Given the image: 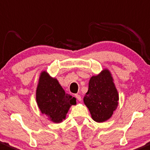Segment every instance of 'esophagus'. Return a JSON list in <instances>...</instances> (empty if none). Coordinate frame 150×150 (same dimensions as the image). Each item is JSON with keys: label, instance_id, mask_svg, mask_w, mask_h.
I'll return each instance as SVG.
<instances>
[{"label": "esophagus", "instance_id": "34e87169", "mask_svg": "<svg viewBox=\"0 0 150 150\" xmlns=\"http://www.w3.org/2000/svg\"><path fill=\"white\" fill-rule=\"evenodd\" d=\"M75 98H76L77 100H79V101H81V96H80V95H79V94H76V95H75Z\"/></svg>", "mask_w": 150, "mask_h": 150}]
</instances>
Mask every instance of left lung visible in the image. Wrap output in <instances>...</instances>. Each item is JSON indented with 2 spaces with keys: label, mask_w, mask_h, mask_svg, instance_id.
<instances>
[{
  "label": "left lung",
  "mask_w": 150,
  "mask_h": 150,
  "mask_svg": "<svg viewBox=\"0 0 150 150\" xmlns=\"http://www.w3.org/2000/svg\"><path fill=\"white\" fill-rule=\"evenodd\" d=\"M83 100L95 121L103 123L111 118L118 107L119 95L108 69L91 77Z\"/></svg>",
  "instance_id": "obj_1"
}]
</instances>
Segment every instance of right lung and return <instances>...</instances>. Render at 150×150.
Instances as JSON below:
<instances>
[{"label": "right lung", "instance_id": "obj_1", "mask_svg": "<svg viewBox=\"0 0 150 150\" xmlns=\"http://www.w3.org/2000/svg\"><path fill=\"white\" fill-rule=\"evenodd\" d=\"M36 101L40 110L55 123L66 119L71 106L76 104V99L66 94L57 79L46 71L40 73L36 89Z\"/></svg>", "mask_w": 150, "mask_h": 150}]
</instances>
